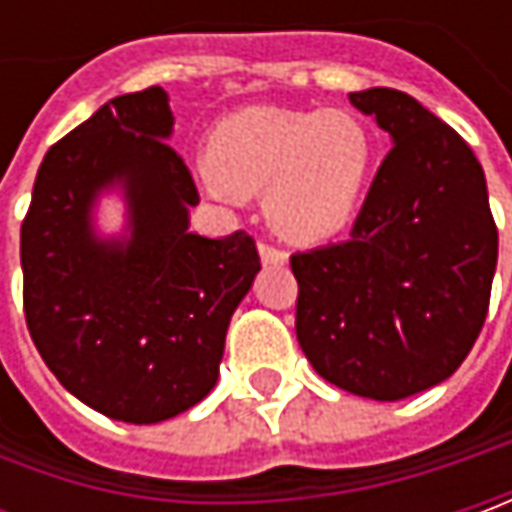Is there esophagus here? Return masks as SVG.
I'll return each instance as SVG.
<instances>
[{"label":"esophagus","instance_id":"esophagus-1","mask_svg":"<svg viewBox=\"0 0 512 512\" xmlns=\"http://www.w3.org/2000/svg\"><path fill=\"white\" fill-rule=\"evenodd\" d=\"M259 256L265 265H287V253L282 247L267 245V242H259Z\"/></svg>","mask_w":512,"mask_h":512}]
</instances>
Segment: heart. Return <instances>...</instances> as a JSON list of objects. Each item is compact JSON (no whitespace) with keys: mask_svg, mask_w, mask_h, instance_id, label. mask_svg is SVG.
<instances>
[{"mask_svg":"<svg viewBox=\"0 0 512 512\" xmlns=\"http://www.w3.org/2000/svg\"><path fill=\"white\" fill-rule=\"evenodd\" d=\"M376 145L344 110L253 105L227 113L207 139L210 193L256 196L290 242H325L353 222L370 185Z\"/></svg>","mask_w":512,"mask_h":512,"instance_id":"1","label":"heart"}]
</instances>
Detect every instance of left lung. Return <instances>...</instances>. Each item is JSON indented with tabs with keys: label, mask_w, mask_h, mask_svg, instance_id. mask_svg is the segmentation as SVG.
Returning a JSON list of instances; mask_svg holds the SVG:
<instances>
[{
	"label": "left lung",
	"mask_w": 512,
	"mask_h": 512,
	"mask_svg": "<svg viewBox=\"0 0 512 512\" xmlns=\"http://www.w3.org/2000/svg\"><path fill=\"white\" fill-rule=\"evenodd\" d=\"M393 148L350 239L293 253L296 339L330 384L399 402L459 370L482 333L499 230L476 153L393 88L350 93Z\"/></svg>",
	"instance_id": "8db88e82"
}]
</instances>
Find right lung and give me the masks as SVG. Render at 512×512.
Listing matches in <instances>:
<instances>
[{
  "label": "right lung",
  "mask_w": 512,
  "mask_h": 512,
  "mask_svg": "<svg viewBox=\"0 0 512 512\" xmlns=\"http://www.w3.org/2000/svg\"><path fill=\"white\" fill-rule=\"evenodd\" d=\"M170 130L162 88L110 99L45 153L22 222L30 339L65 390L128 424L165 422L213 390L230 316L262 267L245 230L187 233L199 190ZM113 181L129 193L128 243L89 227Z\"/></svg>",
  "instance_id": "1"
}]
</instances>
